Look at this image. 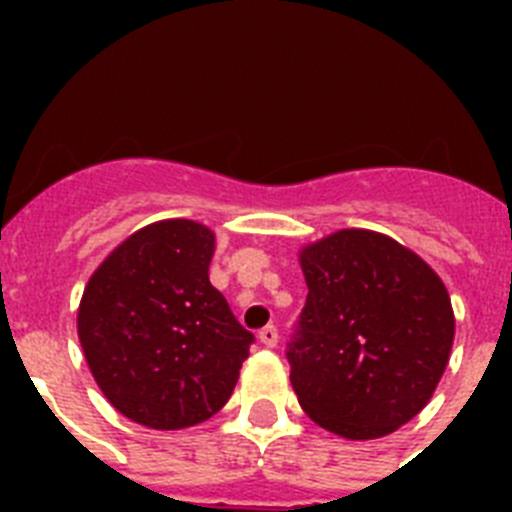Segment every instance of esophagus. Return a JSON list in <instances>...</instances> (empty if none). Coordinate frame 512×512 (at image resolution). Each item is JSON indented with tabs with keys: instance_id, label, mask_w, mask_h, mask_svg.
Instances as JSON below:
<instances>
[{
	"instance_id": "obj_1",
	"label": "esophagus",
	"mask_w": 512,
	"mask_h": 512,
	"mask_svg": "<svg viewBox=\"0 0 512 512\" xmlns=\"http://www.w3.org/2000/svg\"><path fill=\"white\" fill-rule=\"evenodd\" d=\"M259 341L264 343V346L274 348L279 343V330L274 328V325H266V328L259 330Z\"/></svg>"
}]
</instances>
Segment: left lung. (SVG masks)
<instances>
[{
	"label": "left lung",
	"mask_w": 512,
	"mask_h": 512,
	"mask_svg": "<svg viewBox=\"0 0 512 512\" xmlns=\"http://www.w3.org/2000/svg\"><path fill=\"white\" fill-rule=\"evenodd\" d=\"M307 282L289 382L320 428L369 441L413 420L436 392L454 310L441 277L384 233L346 228L300 251Z\"/></svg>",
	"instance_id": "left-lung-1"
}]
</instances>
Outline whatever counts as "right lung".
Segmentation results:
<instances>
[{"label":"right lung","mask_w":512,"mask_h":512,"mask_svg":"<svg viewBox=\"0 0 512 512\" xmlns=\"http://www.w3.org/2000/svg\"><path fill=\"white\" fill-rule=\"evenodd\" d=\"M215 233L174 217L135 230L94 269L76 330L112 408L153 431L205 423L233 395L253 333L210 284Z\"/></svg>","instance_id":"1"}]
</instances>
